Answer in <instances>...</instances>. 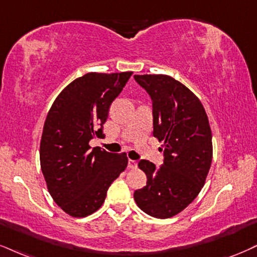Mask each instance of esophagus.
I'll return each instance as SVG.
<instances>
[{
    "label": "esophagus",
    "instance_id": "esophagus-1",
    "mask_svg": "<svg viewBox=\"0 0 257 257\" xmlns=\"http://www.w3.org/2000/svg\"><path fill=\"white\" fill-rule=\"evenodd\" d=\"M127 168H128V169H136V168H137V162H136V161H134V160H128Z\"/></svg>",
    "mask_w": 257,
    "mask_h": 257
}]
</instances>
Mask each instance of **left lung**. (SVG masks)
I'll return each instance as SVG.
<instances>
[{"label":"left lung","mask_w":257,"mask_h":257,"mask_svg":"<svg viewBox=\"0 0 257 257\" xmlns=\"http://www.w3.org/2000/svg\"><path fill=\"white\" fill-rule=\"evenodd\" d=\"M153 101L154 137L163 142V163L138 162L147 186L135 192L149 216L166 219L180 213L204 187L212 162V134L200 100L167 75H135Z\"/></svg>","instance_id":"8db88e82"}]
</instances>
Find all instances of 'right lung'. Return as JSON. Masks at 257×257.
<instances>
[{"mask_svg": "<svg viewBox=\"0 0 257 257\" xmlns=\"http://www.w3.org/2000/svg\"><path fill=\"white\" fill-rule=\"evenodd\" d=\"M134 72H89L66 85L47 113L40 142V166L50 194L71 217L99 210L112 182L127 167L126 154L90 148L104 138L110 104Z\"/></svg>", "mask_w": 257, "mask_h": 257, "instance_id": "add662e5", "label": "right lung"}]
</instances>
